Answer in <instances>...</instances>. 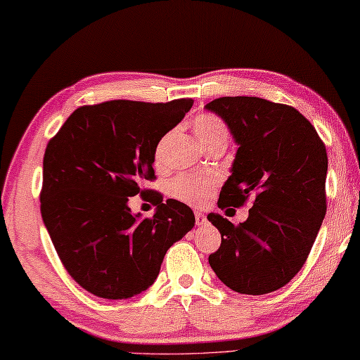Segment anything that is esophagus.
<instances>
[{
  "mask_svg": "<svg viewBox=\"0 0 360 360\" xmlns=\"http://www.w3.org/2000/svg\"><path fill=\"white\" fill-rule=\"evenodd\" d=\"M195 224L199 226L207 224V216H205L203 212H200V211H195Z\"/></svg>",
  "mask_w": 360,
  "mask_h": 360,
  "instance_id": "34e87169",
  "label": "esophagus"
}]
</instances>
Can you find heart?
<instances>
[{"mask_svg":"<svg viewBox=\"0 0 360 360\" xmlns=\"http://www.w3.org/2000/svg\"><path fill=\"white\" fill-rule=\"evenodd\" d=\"M194 135L203 148L214 143L226 144L230 136L225 124L214 115L208 113L199 115L194 120ZM211 188L212 181L210 179H197L193 175H180L171 181V193L177 199L191 205H203L207 202Z\"/></svg>","mask_w":360,"mask_h":360,"instance_id":"obj_1","label":"heart"}]
</instances>
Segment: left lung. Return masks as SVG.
<instances>
[{
	"label": "left lung",
	"mask_w": 360,
	"mask_h": 360,
	"mask_svg": "<svg viewBox=\"0 0 360 360\" xmlns=\"http://www.w3.org/2000/svg\"><path fill=\"white\" fill-rule=\"evenodd\" d=\"M205 110L221 118L238 144L219 208L255 197L245 222L210 212L222 242L210 266L226 288L264 295L288 284L309 255L326 214L328 155L317 130L293 107L226 96Z\"/></svg>",
	"instance_id": "8db88e82"
}]
</instances>
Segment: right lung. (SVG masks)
Instances as JSON below:
<instances>
[{"label":"right lung","instance_id":"right-lung-1","mask_svg":"<svg viewBox=\"0 0 360 360\" xmlns=\"http://www.w3.org/2000/svg\"><path fill=\"white\" fill-rule=\"evenodd\" d=\"M191 99L108 101L75 110L43 157L41 217L68 274L93 295L124 300L149 289L174 242L195 224L188 205L152 193L150 219L129 197L155 179V150Z\"/></svg>","mask_w":360,"mask_h":360}]
</instances>
